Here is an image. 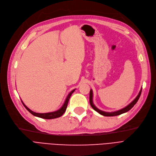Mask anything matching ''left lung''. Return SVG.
<instances>
[{
  "label": "left lung",
  "instance_id": "obj_1",
  "mask_svg": "<svg viewBox=\"0 0 156 156\" xmlns=\"http://www.w3.org/2000/svg\"><path fill=\"white\" fill-rule=\"evenodd\" d=\"M141 90H142V88L140 91L138 96H137L135 98V99L134 100V101L132 102H130L128 105H127L126 108H123L122 109H120V110H118V111H115V112H111V113H108V112H105V111H101V110L98 109L97 108H96V106H95L94 104H93V91H92V90H90V103L91 106L92 107V108L93 109H94L95 111H96L97 112H98V113L103 115V116H113L120 115L121 114L126 113V112L129 111L130 109H132L133 108L134 105L136 104V102H138V99H139V98H140V97L141 95Z\"/></svg>",
  "mask_w": 156,
  "mask_h": 156
}]
</instances>
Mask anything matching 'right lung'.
<instances>
[{
    "mask_svg": "<svg viewBox=\"0 0 156 156\" xmlns=\"http://www.w3.org/2000/svg\"><path fill=\"white\" fill-rule=\"evenodd\" d=\"M75 90L74 89L72 91H70L69 93V94L68 95V96L66 97V98L65 100V101L63 104V105H62V107L57 110L55 111H54V112H51V113H35V112L31 111L30 109H29L26 105H25L23 104V102L22 101L23 106L26 108V109L30 113L32 114L33 115L35 116H37V117H39V118H44V119H54V118H59L60 116H61L62 115H63L64 114V113L65 112L66 109V108H67V105H68V101H69V99L72 95V93L74 92Z\"/></svg>",
    "mask_w": 156,
    "mask_h": 156,
    "instance_id": "obj_1",
    "label": "right lung"
}]
</instances>
